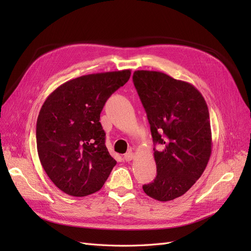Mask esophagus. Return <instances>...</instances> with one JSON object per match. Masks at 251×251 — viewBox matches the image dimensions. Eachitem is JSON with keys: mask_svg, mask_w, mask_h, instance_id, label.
Wrapping results in <instances>:
<instances>
[{"mask_svg": "<svg viewBox=\"0 0 251 251\" xmlns=\"http://www.w3.org/2000/svg\"><path fill=\"white\" fill-rule=\"evenodd\" d=\"M124 159H125L126 161H131V160H133V159H134V153H133V151H128L127 153L125 154Z\"/></svg>", "mask_w": 251, "mask_h": 251, "instance_id": "obj_1", "label": "esophagus"}]
</instances>
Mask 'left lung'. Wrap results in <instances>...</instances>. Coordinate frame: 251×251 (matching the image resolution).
<instances>
[{"label":"left lung","instance_id":"1","mask_svg":"<svg viewBox=\"0 0 251 251\" xmlns=\"http://www.w3.org/2000/svg\"><path fill=\"white\" fill-rule=\"evenodd\" d=\"M133 82L147 112L154 144L157 176L142 186L158 201L184 195L203 174L211 154L209 112L193 85L159 71L138 70Z\"/></svg>","mask_w":251,"mask_h":251}]
</instances>
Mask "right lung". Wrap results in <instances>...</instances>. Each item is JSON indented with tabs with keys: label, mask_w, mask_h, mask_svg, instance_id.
Segmentation results:
<instances>
[{
	"label": "right lung",
	"mask_w": 251,
	"mask_h": 251,
	"mask_svg": "<svg viewBox=\"0 0 251 251\" xmlns=\"http://www.w3.org/2000/svg\"><path fill=\"white\" fill-rule=\"evenodd\" d=\"M130 76L131 70L83 75L60 85L45 100L36 121V148L60 191L85 197L107 181L116 161L105 147L100 113Z\"/></svg>",
	"instance_id": "obj_1"
}]
</instances>
